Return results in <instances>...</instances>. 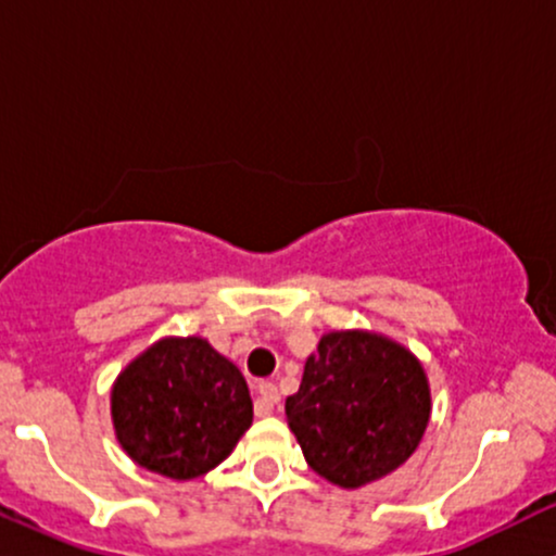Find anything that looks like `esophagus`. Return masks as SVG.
Wrapping results in <instances>:
<instances>
[{
    "mask_svg": "<svg viewBox=\"0 0 556 556\" xmlns=\"http://www.w3.org/2000/svg\"><path fill=\"white\" fill-rule=\"evenodd\" d=\"M258 400H256V413L258 416H269L274 405L279 402V389L271 381H258Z\"/></svg>",
    "mask_w": 556,
    "mask_h": 556,
    "instance_id": "34e87169",
    "label": "esophagus"
}]
</instances>
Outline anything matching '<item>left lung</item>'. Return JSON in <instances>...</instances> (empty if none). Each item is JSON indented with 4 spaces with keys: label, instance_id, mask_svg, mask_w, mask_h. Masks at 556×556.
<instances>
[{
    "label": "left lung",
    "instance_id": "1",
    "mask_svg": "<svg viewBox=\"0 0 556 556\" xmlns=\"http://www.w3.org/2000/svg\"><path fill=\"white\" fill-rule=\"evenodd\" d=\"M305 463L342 489L397 470L424 439L431 389L416 355L374 331H329L285 402Z\"/></svg>",
    "mask_w": 556,
    "mask_h": 556
}]
</instances>
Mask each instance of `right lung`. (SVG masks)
Masks as SVG:
<instances>
[{
  "instance_id": "right-lung-1",
  "label": "right lung",
  "mask_w": 556,
  "mask_h": 556,
  "mask_svg": "<svg viewBox=\"0 0 556 556\" xmlns=\"http://www.w3.org/2000/svg\"><path fill=\"white\" fill-rule=\"evenodd\" d=\"M112 424L140 468L190 481L235 450L253 402L240 368L203 337H164L117 376Z\"/></svg>"
}]
</instances>
